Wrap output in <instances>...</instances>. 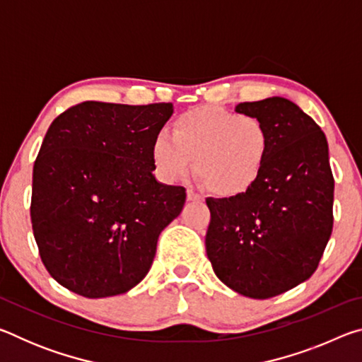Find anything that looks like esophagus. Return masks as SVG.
I'll return each mask as SVG.
<instances>
[{"label":"esophagus","mask_w":362,"mask_h":362,"mask_svg":"<svg viewBox=\"0 0 362 362\" xmlns=\"http://www.w3.org/2000/svg\"><path fill=\"white\" fill-rule=\"evenodd\" d=\"M187 199L192 201V203H194V201L203 199V196L198 194L196 192H193V189H188V192H187Z\"/></svg>","instance_id":"1"}]
</instances>
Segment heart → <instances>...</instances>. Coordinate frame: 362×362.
<instances>
[{
	"mask_svg": "<svg viewBox=\"0 0 362 362\" xmlns=\"http://www.w3.org/2000/svg\"><path fill=\"white\" fill-rule=\"evenodd\" d=\"M269 132L254 115L216 105L198 107L175 119L173 136L158 134L151 161L166 182L187 179L194 170L211 192L238 196L259 179L269 155Z\"/></svg>",
	"mask_w": 362,
	"mask_h": 362,
	"instance_id": "obj_1",
	"label": "heart"
}]
</instances>
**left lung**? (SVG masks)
<instances>
[{
	"label": "left lung",
	"mask_w": 362,
	"mask_h": 362,
	"mask_svg": "<svg viewBox=\"0 0 362 362\" xmlns=\"http://www.w3.org/2000/svg\"><path fill=\"white\" fill-rule=\"evenodd\" d=\"M269 132L265 168L247 192L207 198L206 252L214 273L250 298L279 296L316 272L332 233L334 177L327 139L284 97L236 105Z\"/></svg>",
	"instance_id": "1"
}]
</instances>
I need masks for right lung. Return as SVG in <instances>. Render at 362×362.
<instances>
[{"mask_svg":"<svg viewBox=\"0 0 362 362\" xmlns=\"http://www.w3.org/2000/svg\"><path fill=\"white\" fill-rule=\"evenodd\" d=\"M173 103L83 102L49 126L33 166L32 226L60 286L88 298L126 293L148 274L187 193L153 175L151 144Z\"/></svg>","mask_w":362,"mask_h":362,"instance_id":"add662e5","label":"right lung"}]
</instances>
